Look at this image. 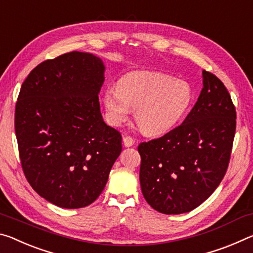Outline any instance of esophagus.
Returning <instances> with one entry per match:
<instances>
[{
	"label": "esophagus",
	"instance_id": "1",
	"mask_svg": "<svg viewBox=\"0 0 253 253\" xmlns=\"http://www.w3.org/2000/svg\"><path fill=\"white\" fill-rule=\"evenodd\" d=\"M135 140L130 135H124L123 136V143L126 147H132L134 144Z\"/></svg>",
	"mask_w": 253,
	"mask_h": 253
}]
</instances>
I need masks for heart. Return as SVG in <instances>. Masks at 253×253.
I'll list each match as a JSON object with an SVG mask.
<instances>
[{"label": "heart", "instance_id": "1", "mask_svg": "<svg viewBox=\"0 0 253 253\" xmlns=\"http://www.w3.org/2000/svg\"><path fill=\"white\" fill-rule=\"evenodd\" d=\"M194 92L185 81L154 72H133L124 75L117 87H109L103 95L111 123L126 121L135 110V121L144 133H165L187 113Z\"/></svg>", "mask_w": 253, "mask_h": 253}]
</instances>
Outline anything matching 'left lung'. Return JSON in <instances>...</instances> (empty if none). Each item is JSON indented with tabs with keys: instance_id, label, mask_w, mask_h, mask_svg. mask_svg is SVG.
<instances>
[{
	"instance_id": "obj_1",
	"label": "left lung",
	"mask_w": 253,
	"mask_h": 253,
	"mask_svg": "<svg viewBox=\"0 0 253 253\" xmlns=\"http://www.w3.org/2000/svg\"><path fill=\"white\" fill-rule=\"evenodd\" d=\"M203 84L180 126L138 147L142 194L160 213L196 209L212 195L229 167L237 127L235 106L214 74L203 70Z\"/></svg>"
}]
</instances>
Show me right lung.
<instances>
[{
  "instance_id": "right-lung-1",
  "label": "right lung",
  "mask_w": 253,
  "mask_h": 253,
  "mask_svg": "<svg viewBox=\"0 0 253 253\" xmlns=\"http://www.w3.org/2000/svg\"><path fill=\"white\" fill-rule=\"evenodd\" d=\"M104 65L72 51L31 70L15 104L14 129L28 183L59 208L81 209L104 189L122 135L103 121Z\"/></svg>"
}]
</instances>
